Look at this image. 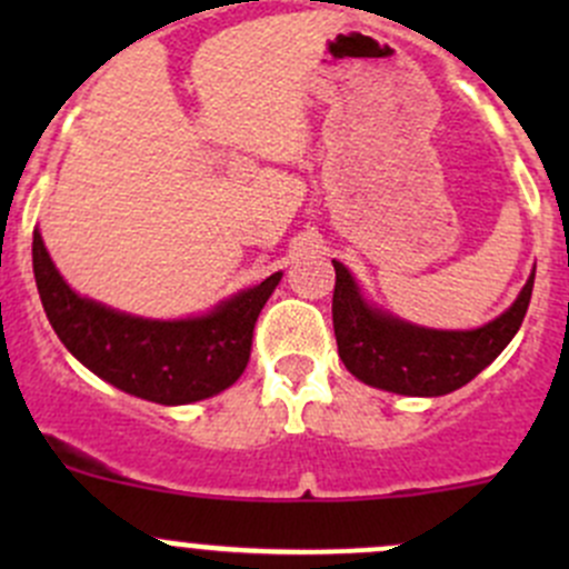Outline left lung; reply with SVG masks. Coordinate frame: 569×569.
<instances>
[{
	"mask_svg": "<svg viewBox=\"0 0 569 569\" xmlns=\"http://www.w3.org/2000/svg\"><path fill=\"white\" fill-rule=\"evenodd\" d=\"M336 267L332 330L338 358L366 386L405 396H443L468 386L503 352L523 325L533 274L507 313L479 330L446 332L412 327L363 302L347 267Z\"/></svg>",
	"mask_w": 569,
	"mask_h": 569,
	"instance_id": "left-lung-1",
	"label": "left lung"
}]
</instances>
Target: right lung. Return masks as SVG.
I'll return each mask as SVG.
<instances>
[{
    "label": "right lung",
    "instance_id": "obj_1",
    "mask_svg": "<svg viewBox=\"0 0 569 569\" xmlns=\"http://www.w3.org/2000/svg\"><path fill=\"white\" fill-rule=\"evenodd\" d=\"M32 269L43 311L68 352L120 391L187 405L226 391L248 369L252 330L280 272L222 302L200 319L153 321L126 317L73 295L32 233Z\"/></svg>",
    "mask_w": 569,
    "mask_h": 569
}]
</instances>
